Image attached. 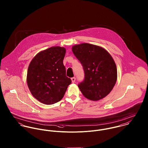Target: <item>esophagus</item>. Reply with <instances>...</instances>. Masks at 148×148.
<instances>
[{"label":"esophagus","mask_w":148,"mask_h":148,"mask_svg":"<svg viewBox=\"0 0 148 148\" xmlns=\"http://www.w3.org/2000/svg\"><path fill=\"white\" fill-rule=\"evenodd\" d=\"M71 80H72V83H75V81H76V78H75V77H72V78H71Z\"/></svg>","instance_id":"obj_1"}]
</instances>
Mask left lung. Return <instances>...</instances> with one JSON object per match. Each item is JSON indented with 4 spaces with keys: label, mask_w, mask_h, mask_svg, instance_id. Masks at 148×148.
I'll use <instances>...</instances> for the list:
<instances>
[{
    "label": "left lung",
    "mask_w": 148,
    "mask_h": 148,
    "mask_svg": "<svg viewBox=\"0 0 148 148\" xmlns=\"http://www.w3.org/2000/svg\"><path fill=\"white\" fill-rule=\"evenodd\" d=\"M72 50L82 64L84 80L78 85L86 99L98 101L113 89L117 79L116 63L104 48L88 43L75 45Z\"/></svg>",
    "instance_id": "8db88e82"
}]
</instances>
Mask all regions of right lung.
<instances>
[{"label": "right lung", "instance_id": "add662e5", "mask_svg": "<svg viewBox=\"0 0 148 148\" xmlns=\"http://www.w3.org/2000/svg\"><path fill=\"white\" fill-rule=\"evenodd\" d=\"M65 52L64 47H50L39 52L28 66V88L32 96L42 104L51 105L60 101L72 82L66 76L63 64Z\"/></svg>", "mask_w": 148, "mask_h": 148}]
</instances>
